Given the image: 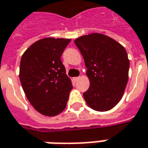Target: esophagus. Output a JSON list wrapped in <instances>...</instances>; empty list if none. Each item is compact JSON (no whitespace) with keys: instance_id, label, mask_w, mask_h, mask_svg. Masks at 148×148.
I'll return each instance as SVG.
<instances>
[{"instance_id":"34e87169","label":"esophagus","mask_w":148,"mask_h":148,"mask_svg":"<svg viewBox=\"0 0 148 148\" xmlns=\"http://www.w3.org/2000/svg\"><path fill=\"white\" fill-rule=\"evenodd\" d=\"M79 77H75V78H74V82H78V80H79Z\"/></svg>"}]
</instances>
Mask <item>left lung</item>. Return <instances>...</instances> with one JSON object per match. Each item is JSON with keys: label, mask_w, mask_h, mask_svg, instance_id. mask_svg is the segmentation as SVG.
<instances>
[{"label": "left lung", "mask_w": 148, "mask_h": 148, "mask_svg": "<svg viewBox=\"0 0 148 148\" xmlns=\"http://www.w3.org/2000/svg\"><path fill=\"white\" fill-rule=\"evenodd\" d=\"M87 68L90 87L83 93L87 105L99 112L115 107L128 82L130 61L122 45L108 36L92 33L74 40Z\"/></svg>", "instance_id": "left-lung-1"}]
</instances>
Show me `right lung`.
<instances>
[{"label":"right lung","mask_w":148,"mask_h":148,"mask_svg":"<svg viewBox=\"0 0 148 148\" xmlns=\"http://www.w3.org/2000/svg\"><path fill=\"white\" fill-rule=\"evenodd\" d=\"M70 39H41L28 48L20 61L19 78L25 95L36 111L48 116L66 107L73 86L61 57Z\"/></svg>","instance_id":"obj_1"}]
</instances>
